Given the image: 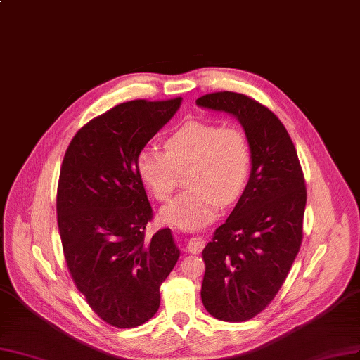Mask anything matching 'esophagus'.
I'll use <instances>...</instances> for the list:
<instances>
[{"label": "esophagus", "instance_id": "esophagus-1", "mask_svg": "<svg viewBox=\"0 0 360 360\" xmlns=\"http://www.w3.org/2000/svg\"><path fill=\"white\" fill-rule=\"evenodd\" d=\"M205 247V239L202 236H193L187 242V250L191 254H199Z\"/></svg>", "mask_w": 360, "mask_h": 360}]
</instances>
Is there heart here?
Segmentation results:
<instances>
[{"label":"heart","mask_w":360,"mask_h":360,"mask_svg":"<svg viewBox=\"0 0 360 360\" xmlns=\"http://www.w3.org/2000/svg\"><path fill=\"white\" fill-rule=\"evenodd\" d=\"M251 165L250 139L239 125L190 121L166 137L165 150L143 149L137 157V173L150 194L166 202L179 173L188 170V190L161 211V218L193 230L214 221L219 203L238 199L250 178Z\"/></svg>","instance_id":"1"}]
</instances>
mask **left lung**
Here are the masks:
<instances>
[{"instance_id":"8db88e82","label":"left lung","mask_w":360,"mask_h":360,"mask_svg":"<svg viewBox=\"0 0 360 360\" xmlns=\"http://www.w3.org/2000/svg\"><path fill=\"white\" fill-rule=\"evenodd\" d=\"M195 103L235 115L252 150L251 175L233 211L202 257V302L223 321H247L284 284L302 243L307 187L296 148L276 115L239 92H211Z\"/></svg>"}]
</instances>
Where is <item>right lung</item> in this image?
I'll list each match as a JSON object with an SVG mask.
<instances>
[{"label":"right lung","mask_w":360,"mask_h":360,"mask_svg":"<svg viewBox=\"0 0 360 360\" xmlns=\"http://www.w3.org/2000/svg\"><path fill=\"white\" fill-rule=\"evenodd\" d=\"M181 100L109 109L75 134L61 165L56 221L67 269L91 309L120 329L154 317L160 285L179 257L169 227L146 236L154 215L137 157Z\"/></svg>","instance_id":"add662e5"}]
</instances>
